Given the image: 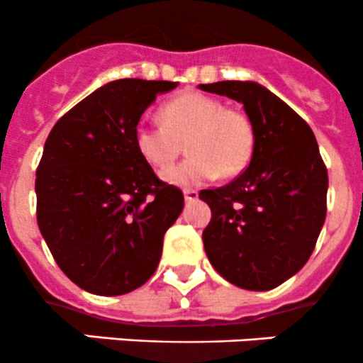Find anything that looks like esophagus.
<instances>
[{
  "label": "esophagus",
  "instance_id": "esophagus-1",
  "mask_svg": "<svg viewBox=\"0 0 363 363\" xmlns=\"http://www.w3.org/2000/svg\"><path fill=\"white\" fill-rule=\"evenodd\" d=\"M183 197H185L186 203H194V201L199 199V192H197V190H185V192H183Z\"/></svg>",
  "mask_w": 363,
  "mask_h": 363
}]
</instances>
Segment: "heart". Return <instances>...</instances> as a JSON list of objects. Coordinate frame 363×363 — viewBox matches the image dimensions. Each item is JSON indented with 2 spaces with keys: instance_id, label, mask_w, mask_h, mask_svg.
<instances>
[{
  "instance_id": "obj_1",
  "label": "heart",
  "mask_w": 363,
  "mask_h": 363,
  "mask_svg": "<svg viewBox=\"0 0 363 363\" xmlns=\"http://www.w3.org/2000/svg\"><path fill=\"white\" fill-rule=\"evenodd\" d=\"M162 125L138 123L135 148L157 169H166L186 141L190 153L180 166L162 178L171 185L194 186L224 174H236L247 166L254 148V128L249 118L224 109L217 99L186 91L164 104L159 111Z\"/></svg>"
}]
</instances>
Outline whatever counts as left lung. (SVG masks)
<instances>
[{
	"instance_id": "8db88e82",
	"label": "left lung",
	"mask_w": 363,
	"mask_h": 363,
	"mask_svg": "<svg viewBox=\"0 0 363 363\" xmlns=\"http://www.w3.org/2000/svg\"><path fill=\"white\" fill-rule=\"evenodd\" d=\"M199 88L243 104L254 128L249 167L229 185L201 190L199 199L211 210L204 250L228 282L268 291L311 257L325 224L328 173L311 127L259 82Z\"/></svg>"
}]
</instances>
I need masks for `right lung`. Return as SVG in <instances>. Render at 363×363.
<instances>
[{"instance_id":"add662e5","label":"right lung","mask_w":363,"mask_h":363,"mask_svg":"<svg viewBox=\"0 0 363 363\" xmlns=\"http://www.w3.org/2000/svg\"><path fill=\"white\" fill-rule=\"evenodd\" d=\"M178 82L118 79L52 127L37 169V220L63 274L84 291L118 296L159 267L164 235L183 210L135 148L134 130L157 95Z\"/></svg>"}]
</instances>
